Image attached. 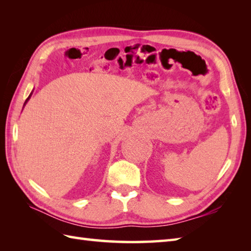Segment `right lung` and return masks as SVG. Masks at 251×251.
Returning a JSON list of instances; mask_svg holds the SVG:
<instances>
[{
    "mask_svg": "<svg viewBox=\"0 0 251 251\" xmlns=\"http://www.w3.org/2000/svg\"><path fill=\"white\" fill-rule=\"evenodd\" d=\"M30 96H31V95H30ZM30 96H29V97H28V98H26V100H25V102H26V101H28V100H29V98H30Z\"/></svg>",
    "mask_w": 251,
    "mask_h": 251,
    "instance_id": "obj_1",
    "label": "right lung"
}]
</instances>
